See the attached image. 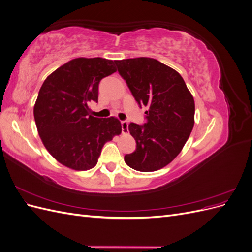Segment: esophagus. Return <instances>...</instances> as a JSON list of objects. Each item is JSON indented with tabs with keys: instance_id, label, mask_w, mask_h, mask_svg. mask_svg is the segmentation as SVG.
<instances>
[{
	"instance_id": "esophagus-1",
	"label": "esophagus",
	"mask_w": 252,
	"mask_h": 252,
	"mask_svg": "<svg viewBox=\"0 0 252 252\" xmlns=\"http://www.w3.org/2000/svg\"><path fill=\"white\" fill-rule=\"evenodd\" d=\"M121 126H122V132L126 133L128 131V123L126 121H122L121 122Z\"/></svg>"
}]
</instances>
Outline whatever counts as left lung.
Listing matches in <instances>:
<instances>
[{
  "label": "left lung",
  "mask_w": 252,
  "mask_h": 252,
  "mask_svg": "<svg viewBox=\"0 0 252 252\" xmlns=\"http://www.w3.org/2000/svg\"><path fill=\"white\" fill-rule=\"evenodd\" d=\"M139 106H148L143 125L130 123L136 142L124 157L132 169L148 172L168 165L187 142L194 125V100L179 72L158 60L114 61Z\"/></svg>",
  "instance_id": "obj_1"
}]
</instances>
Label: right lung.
Returning a JSON list of instances; mask_svg holds the SVG:
<instances>
[{"label": "right lung", "instance_id": "right-lung-1", "mask_svg": "<svg viewBox=\"0 0 252 252\" xmlns=\"http://www.w3.org/2000/svg\"><path fill=\"white\" fill-rule=\"evenodd\" d=\"M116 71L111 60L79 58L43 83L33 108L35 125L49 154L68 168H94L105 143L122 131L118 119L89 114V103H97L98 84Z\"/></svg>", "mask_w": 252, "mask_h": 252}]
</instances>
